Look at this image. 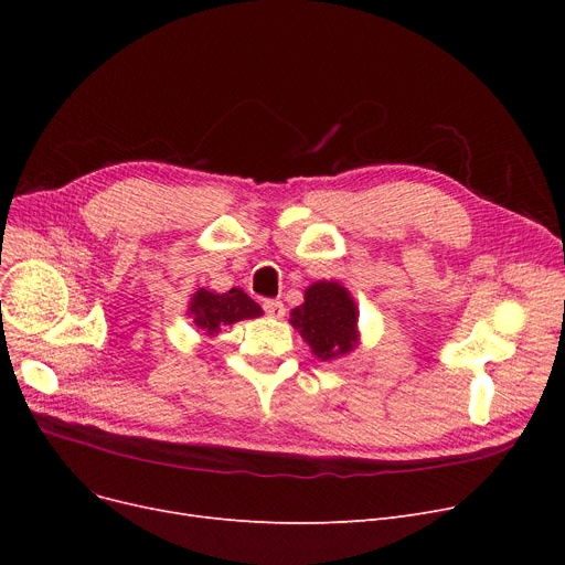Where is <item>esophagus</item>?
<instances>
[{"label": "esophagus", "mask_w": 565, "mask_h": 565, "mask_svg": "<svg viewBox=\"0 0 565 565\" xmlns=\"http://www.w3.org/2000/svg\"><path fill=\"white\" fill-rule=\"evenodd\" d=\"M263 311L273 318H281L286 313V309L279 300H263Z\"/></svg>", "instance_id": "esophagus-1"}]
</instances>
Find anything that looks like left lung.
<instances>
[{
	"mask_svg": "<svg viewBox=\"0 0 565 565\" xmlns=\"http://www.w3.org/2000/svg\"><path fill=\"white\" fill-rule=\"evenodd\" d=\"M292 328L311 345L322 362L337 360L358 343V307L337 281H318L307 288L305 305L292 309Z\"/></svg>",
	"mask_w": 565,
	"mask_h": 565,
	"instance_id": "left-lung-1",
	"label": "left lung"
}]
</instances>
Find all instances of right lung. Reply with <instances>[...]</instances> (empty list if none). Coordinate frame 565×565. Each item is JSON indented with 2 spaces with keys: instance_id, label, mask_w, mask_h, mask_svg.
<instances>
[{
  "instance_id": "1",
  "label": "right lung",
  "mask_w": 565,
  "mask_h": 565,
  "mask_svg": "<svg viewBox=\"0 0 565 565\" xmlns=\"http://www.w3.org/2000/svg\"><path fill=\"white\" fill-rule=\"evenodd\" d=\"M190 313L194 316V324L203 334H217L222 328L243 320L260 316V307L249 298L243 288H231L228 292H211V290H196L190 305Z\"/></svg>"
}]
</instances>
